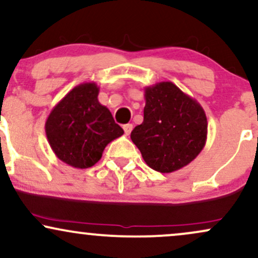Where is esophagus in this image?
I'll list each match as a JSON object with an SVG mask.
<instances>
[{"label":"esophagus","instance_id":"34e87169","mask_svg":"<svg viewBox=\"0 0 258 258\" xmlns=\"http://www.w3.org/2000/svg\"><path fill=\"white\" fill-rule=\"evenodd\" d=\"M132 130H133L132 123H127V125H123V131H125L126 136H128L130 133L132 132Z\"/></svg>","mask_w":258,"mask_h":258}]
</instances>
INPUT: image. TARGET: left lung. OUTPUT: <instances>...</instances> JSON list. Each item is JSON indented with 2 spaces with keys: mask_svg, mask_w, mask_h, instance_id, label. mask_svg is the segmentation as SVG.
<instances>
[{
  "mask_svg": "<svg viewBox=\"0 0 258 258\" xmlns=\"http://www.w3.org/2000/svg\"><path fill=\"white\" fill-rule=\"evenodd\" d=\"M144 120L131 132V139L146 164L161 173L190 164L206 143L203 106L168 81L144 88Z\"/></svg>",
  "mask_w": 258,
  "mask_h": 258,
  "instance_id": "8db88e82",
  "label": "left lung"
}]
</instances>
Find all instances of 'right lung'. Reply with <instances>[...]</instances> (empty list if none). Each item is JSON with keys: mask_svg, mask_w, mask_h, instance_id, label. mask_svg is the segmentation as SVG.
Returning a JSON list of instances; mask_svg holds the SVG:
<instances>
[{"mask_svg": "<svg viewBox=\"0 0 258 258\" xmlns=\"http://www.w3.org/2000/svg\"><path fill=\"white\" fill-rule=\"evenodd\" d=\"M99 87L85 82L74 87L48 115L44 125L53 153L75 168L99 161L105 147L123 135L110 110L98 100Z\"/></svg>", "mask_w": 258, "mask_h": 258, "instance_id": "add662e5", "label": "right lung"}]
</instances>
